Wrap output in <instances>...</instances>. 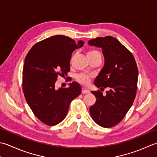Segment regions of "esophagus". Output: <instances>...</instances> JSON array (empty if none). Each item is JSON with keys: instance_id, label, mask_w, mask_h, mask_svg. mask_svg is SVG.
Masks as SVG:
<instances>
[{"instance_id": "esophagus-1", "label": "esophagus", "mask_w": 157, "mask_h": 157, "mask_svg": "<svg viewBox=\"0 0 157 157\" xmlns=\"http://www.w3.org/2000/svg\"><path fill=\"white\" fill-rule=\"evenodd\" d=\"M89 91L87 90V89H86L85 88H82V94H89Z\"/></svg>"}]
</instances>
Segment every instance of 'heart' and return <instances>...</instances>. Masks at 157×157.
<instances>
[{
    "label": "heart",
    "mask_w": 157,
    "mask_h": 157,
    "mask_svg": "<svg viewBox=\"0 0 157 157\" xmlns=\"http://www.w3.org/2000/svg\"><path fill=\"white\" fill-rule=\"evenodd\" d=\"M87 57L89 59L98 57H101V53L96 49H90L87 52ZM91 78L92 76L89 74H79L76 76V81L83 85H88L90 83Z\"/></svg>",
    "instance_id": "b5f03b06"
}]
</instances>
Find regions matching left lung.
I'll return each mask as SVG.
<instances>
[{"instance_id":"8db88e82","label":"left lung","mask_w":157,"mask_h":157,"mask_svg":"<svg viewBox=\"0 0 157 157\" xmlns=\"http://www.w3.org/2000/svg\"><path fill=\"white\" fill-rule=\"evenodd\" d=\"M89 45L101 47L105 63L94 84L100 90H109L103 96L101 91H91L96 101L89 108L95 123L105 128L119 124L125 117L136 98L138 69L129 49L117 38L107 36L91 39Z\"/></svg>"}]
</instances>
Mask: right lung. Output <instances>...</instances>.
Here are the masks:
<instances>
[{
	"instance_id": "obj_1",
	"label": "right lung",
	"mask_w": 157,
	"mask_h": 157,
	"mask_svg": "<svg viewBox=\"0 0 157 157\" xmlns=\"http://www.w3.org/2000/svg\"><path fill=\"white\" fill-rule=\"evenodd\" d=\"M83 44L82 40L76 43L68 36L56 35L34 44L25 56L22 77L24 97L36 117L47 125L62 122L71 101L81 94V88L76 82L58 89L55 84L57 76H64L70 71L72 53Z\"/></svg>"
}]
</instances>
